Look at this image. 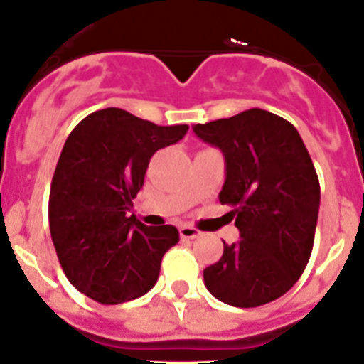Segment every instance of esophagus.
Segmentation results:
<instances>
[{
  "mask_svg": "<svg viewBox=\"0 0 364 364\" xmlns=\"http://www.w3.org/2000/svg\"><path fill=\"white\" fill-rule=\"evenodd\" d=\"M179 235H181V239H198V237L201 235V232L192 228V226H181V228H179Z\"/></svg>",
  "mask_w": 364,
  "mask_h": 364,
  "instance_id": "1",
  "label": "esophagus"
}]
</instances>
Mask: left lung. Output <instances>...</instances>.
I'll list each match as a JSON object with an SVG mask.
<instances>
[{
  "label": "left lung",
  "instance_id": "left-lung-1",
  "mask_svg": "<svg viewBox=\"0 0 364 364\" xmlns=\"http://www.w3.org/2000/svg\"><path fill=\"white\" fill-rule=\"evenodd\" d=\"M226 158L220 205L232 206L240 240L203 271L206 289L233 307L284 296L304 273L320 212V179L293 124L264 109L193 125Z\"/></svg>",
  "mask_w": 364,
  "mask_h": 364
}]
</instances>
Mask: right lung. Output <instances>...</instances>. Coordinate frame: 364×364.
<instances>
[{"label": "right lung", "mask_w": 364, "mask_h": 364, "mask_svg": "<svg viewBox=\"0 0 364 364\" xmlns=\"http://www.w3.org/2000/svg\"><path fill=\"white\" fill-rule=\"evenodd\" d=\"M188 125H156L118 107L87 114L70 132L50 188V233L75 289L102 305L144 296L161 259L179 242L176 226L129 217L152 154Z\"/></svg>", "instance_id": "1"}]
</instances>
